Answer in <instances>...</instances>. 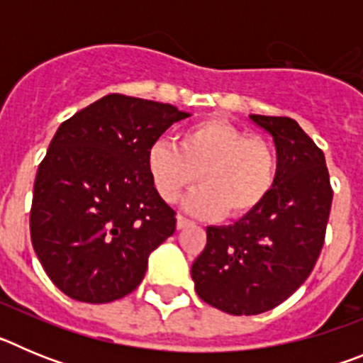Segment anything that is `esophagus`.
<instances>
[{
    "label": "esophagus",
    "mask_w": 363,
    "mask_h": 363,
    "mask_svg": "<svg viewBox=\"0 0 363 363\" xmlns=\"http://www.w3.org/2000/svg\"><path fill=\"white\" fill-rule=\"evenodd\" d=\"M189 225H192L191 220H187V218H184V216L176 218V227H178V229H185V227H189Z\"/></svg>",
    "instance_id": "obj_1"
}]
</instances>
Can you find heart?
I'll use <instances>...</instances> for the list:
<instances>
[{
	"label": "heart",
	"mask_w": 363,
	"mask_h": 363,
	"mask_svg": "<svg viewBox=\"0 0 363 363\" xmlns=\"http://www.w3.org/2000/svg\"><path fill=\"white\" fill-rule=\"evenodd\" d=\"M147 171L163 201L174 203L200 179L185 201L191 213L242 218L271 196L278 179L277 149L225 120L198 121L179 134L178 147L156 140L147 150Z\"/></svg>",
	"instance_id": "heart-1"
}]
</instances>
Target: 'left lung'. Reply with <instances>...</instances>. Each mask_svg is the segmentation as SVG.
<instances>
[{"label":"left lung","instance_id":"obj_1","mask_svg":"<svg viewBox=\"0 0 363 363\" xmlns=\"http://www.w3.org/2000/svg\"><path fill=\"white\" fill-rule=\"evenodd\" d=\"M251 120L274 140L277 185L255 213L207 227V245L191 269L198 296L236 316L274 309L307 280L333 201L325 156L300 125L285 116Z\"/></svg>","mask_w":363,"mask_h":363}]
</instances>
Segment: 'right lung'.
Masks as SVG:
<instances>
[{
	"instance_id": "right-lung-1",
	"label": "right lung",
	"mask_w": 363,
	"mask_h": 363,
	"mask_svg": "<svg viewBox=\"0 0 363 363\" xmlns=\"http://www.w3.org/2000/svg\"><path fill=\"white\" fill-rule=\"evenodd\" d=\"M191 114L108 94L60 125L40 163L30 240L57 289L107 303L142 284L150 252L176 230V213L147 171V150Z\"/></svg>"
}]
</instances>
